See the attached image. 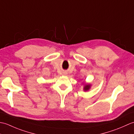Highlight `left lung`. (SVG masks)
<instances>
[{
  "label": "left lung",
  "instance_id": "1",
  "mask_svg": "<svg viewBox=\"0 0 134 134\" xmlns=\"http://www.w3.org/2000/svg\"><path fill=\"white\" fill-rule=\"evenodd\" d=\"M90 86H91V85H90V84H85V86H84V87H83L84 91H87V90H89L90 89Z\"/></svg>",
  "mask_w": 134,
  "mask_h": 134
}]
</instances>
